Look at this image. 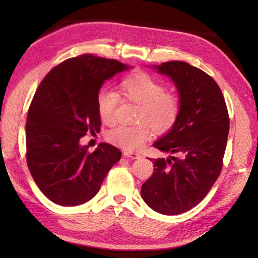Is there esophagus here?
<instances>
[{"label":"esophagus","instance_id":"34e87169","mask_svg":"<svg viewBox=\"0 0 258 258\" xmlns=\"http://www.w3.org/2000/svg\"><path fill=\"white\" fill-rule=\"evenodd\" d=\"M124 155L130 157V158H139V157H141V153L125 150V151H124Z\"/></svg>","mask_w":258,"mask_h":258}]
</instances>
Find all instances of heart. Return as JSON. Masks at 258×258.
I'll return each mask as SVG.
<instances>
[{"label":"heart","mask_w":258,"mask_h":258,"mask_svg":"<svg viewBox=\"0 0 258 258\" xmlns=\"http://www.w3.org/2000/svg\"><path fill=\"white\" fill-rule=\"evenodd\" d=\"M120 94L130 102L140 105L135 125H120L108 133V139L127 150H138L151 138L152 126L164 132L176 123L179 116L180 98L175 92L146 73H136L119 84ZM120 97L116 92L102 90L97 95V112L102 122L113 125Z\"/></svg>","instance_id":"1"}]
</instances>
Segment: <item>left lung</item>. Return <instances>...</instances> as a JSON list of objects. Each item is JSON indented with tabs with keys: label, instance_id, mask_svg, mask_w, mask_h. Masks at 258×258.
Wrapping results in <instances>:
<instances>
[{
	"label": "left lung",
	"instance_id": "1",
	"mask_svg": "<svg viewBox=\"0 0 258 258\" xmlns=\"http://www.w3.org/2000/svg\"><path fill=\"white\" fill-rule=\"evenodd\" d=\"M157 70L175 82L182 107L172 130L153 145L173 156L151 158L154 171L141 195L154 211L176 215L202 202L220 176L229 116L220 86L204 71L182 61Z\"/></svg>",
	"mask_w": 258,
	"mask_h": 258
}]
</instances>
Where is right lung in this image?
Instances as JSON below:
<instances>
[{
	"label": "right lung",
	"instance_id": "1",
	"mask_svg": "<svg viewBox=\"0 0 258 258\" xmlns=\"http://www.w3.org/2000/svg\"><path fill=\"white\" fill-rule=\"evenodd\" d=\"M117 59L83 54L65 59L38 85L26 118V162L37 187L62 206L90 201L122 153L101 143L94 152L81 139L101 130L97 95L104 81L127 70Z\"/></svg>",
	"mask_w": 258,
	"mask_h": 258
}]
</instances>
